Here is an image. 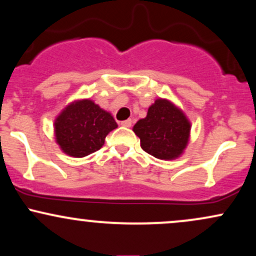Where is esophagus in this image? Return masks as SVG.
Listing matches in <instances>:
<instances>
[{"label":"esophagus","mask_w":256,"mask_h":256,"mask_svg":"<svg viewBox=\"0 0 256 256\" xmlns=\"http://www.w3.org/2000/svg\"><path fill=\"white\" fill-rule=\"evenodd\" d=\"M122 126H125V128H130V126L132 125V120L131 119H128V120H124V122H120Z\"/></svg>","instance_id":"34e87169"}]
</instances>
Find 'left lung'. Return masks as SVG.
I'll return each instance as SVG.
<instances>
[{
    "label": "left lung",
    "mask_w": 256,
    "mask_h": 256,
    "mask_svg": "<svg viewBox=\"0 0 256 256\" xmlns=\"http://www.w3.org/2000/svg\"><path fill=\"white\" fill-rule=\"evenodd\" d=\"M132 130L140 137L143 150L160 160H174L189 143L192 124L173 102L156 98L146 118L138 120Z\"/></svg>",
    "instance_id": "8db88e82"
}]
</instances>
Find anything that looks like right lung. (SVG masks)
<instances>
[{"label": "right lung", "instance_id": "right-lung-1", "mask_svg": "<svg viewBox=\"0 0 256 256\" xmlns=\"http://www.w3.org/2000/svg\"><path fill=\"white\" fill-rule=\"evenodd\" d=\"M116 128L110 112L90 98L67 104L54 122L56 143L64 154L73 158H84L101 149L106 136Z\"/></svg>", "mask_w": 256, "mask_h": 256}]
</instances>
